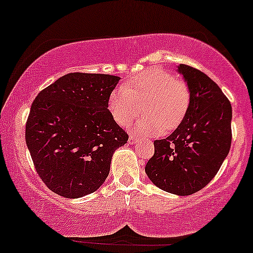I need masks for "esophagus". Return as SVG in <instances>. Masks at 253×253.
<instances>
[{
  "instance_id": "1",
  "label": "esophagus",
  "mask_w": 253,
  "mask_h": 253,
  "mask_svg": "<svg viewBox=\"0 0 253 253\" xmlns=\"http://www.w3.org/2000/svg\"><path fill=\"white\" fill-rule=\"evenodd\" d=\"M139 141V139L136 138L135 135H129V138H128V144H130V145H133V144H136Z\"/></svg>"
}]
</instances>
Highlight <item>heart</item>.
<instances>
[{"label": "heart", "mask_w": 253, "mask_h": 253, "mask_svg": "<svg viewBox=\"0 0 253 253\" xmlns=\"http://www.w3.org/2000/svg\"><path fill=\"white\" fill-rule=\"evenodd\" d=\"M190 92L185 83L170 72L150 69L130 77L109 94L108 110L115 123L127 126L141 112L146 115L135 125L143 134H159L178 126L187 114Z\"/></svg>", "instance_id": "b5f03b06"}]
</instances>
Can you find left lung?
Here are the masks:
<instances>
[{
  "label": "left lung",
  "instance_id": "obj_1",
  "mask_svg": "<svg viewBox=\"0 0 253 253\" xmlns=\"http://www.w3.org/2000/svg\"><path fill=\"white\" fill-rule=\"evenodd\" d=\"M190 103L178 127L155 141L145 172L159 189L188 196L210 183L229 152L232 106L219 85L202 71L179 64Z\"/></svg>",
  "mask_w": 253,
  "mask_h": 253
}]
</instances>
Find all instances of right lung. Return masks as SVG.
<instances>
[{
    "instance_id": "1",
    "label": "right lung",
    "mask_w": 253,
    "mask_h": 253,
    "mask_svg": "<svg viewBox=\"0 0 253 253\" xmlns=\"http://www.w3.org/2000/svg\"><path fill=\"white\" fill-rule=\"evenodd\" d=\"M119 81L113 75L68 74L32 103L26 144L38 175L53 193L78 199L108 177L115 150L128 140L108 110Z\"/></svg>"
}]
</instances>
